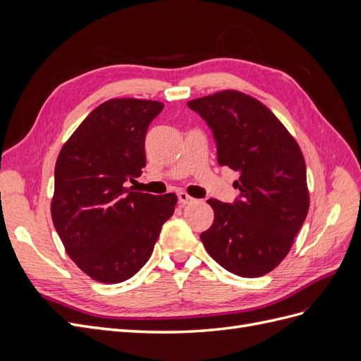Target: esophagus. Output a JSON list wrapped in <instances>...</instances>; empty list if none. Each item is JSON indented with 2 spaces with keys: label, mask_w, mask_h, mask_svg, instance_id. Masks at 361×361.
<instances>
[{
  "label": "esophagus",
  "mask_w": 361,
  "mask_h": 361,
  "mask_svg": "<svg viewBox=\"0 0 361 361\" xmlns=\"http://www.w3.org/2000/svg\"><path fill=\"white\" fill-rule=\"evenodd\" d=\"M178 199H179V203H180L182 206H183V204H190V203L194 202V199L191 197V195H188L187 192H183V191L178 192Z\"/></svg>",
  "instance_id": "esophagus-1"
}]
</instances>
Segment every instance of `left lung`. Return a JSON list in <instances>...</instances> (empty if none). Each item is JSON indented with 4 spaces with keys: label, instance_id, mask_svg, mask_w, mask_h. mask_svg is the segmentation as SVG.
<instances>
[{
    "label": "left lung",
    "instance_id": "left-lung-1",
    "mask_svg": "<svg viewBox=\"0 0 361 361\" xmlns=\"http://www.w3.org/2000/svg\"><path fill=\"white\" fill-rule=\"evenodd\" d=\"M212 130L216 159L239 173L233 203L209 199L214 223L200 235L209 256L239 277H260L286 257L309 212L305 162L268 108L235 90L188 102Z\"/></svg>",
    "mask_w": 361,
    "mask_h": 361
}]
</instances>
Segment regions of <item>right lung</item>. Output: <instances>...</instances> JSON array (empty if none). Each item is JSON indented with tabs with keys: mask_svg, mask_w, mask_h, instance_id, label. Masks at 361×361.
I'll list each match as a JSON object with an SVG mask.
<instances>
[{
	"mask_svg": "<svg viewBox=\"0 0 361 361\" xmlns=\"http://www.w3.org/2000/svg\"><path fill=\"white\" fill-rule=\"evenodd\" d=\"M162 108L133 97L106 101L60 150L52 223L69 257L93 280L122 283L137 274L174 212L173 192L152 195L125 187L143 173L147 128Z\"/></svg>",
	"mask_w": 361,
	"mask_h": 361,
	"instance_id": "obj_1",
	"label": "right lung"
}]
</instances>
